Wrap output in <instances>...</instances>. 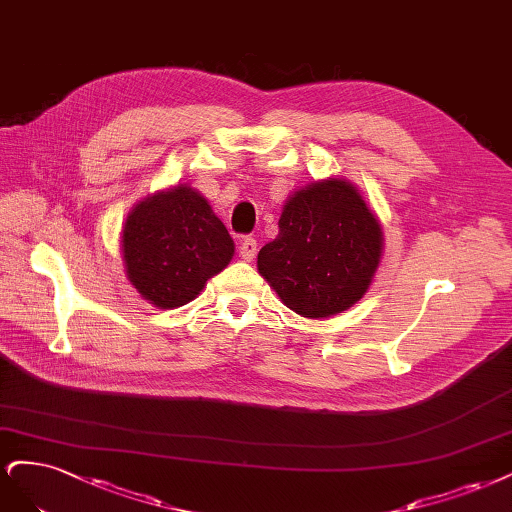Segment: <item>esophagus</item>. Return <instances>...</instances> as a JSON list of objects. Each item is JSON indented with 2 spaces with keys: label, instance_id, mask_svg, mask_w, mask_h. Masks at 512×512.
Returning a JSON list of instances; mask_svg holds the SVG:
<instances>
[{
  "label": "esophagus",
  "instance_id": "esophagus-1",
  "mask_svg": "<svg viewBox=\"0 0 512 512\" xmlns=\"http://www.w3.org/2000/svg\"><path fill=\"white\" fill-rule=\"evenodd\" d=\"M257 255V240L255 238H244L240 242V257L244 261H253Z\"/></svg>",
  "mask_w": 512,
  "mask_h": 512
}]
</instances>
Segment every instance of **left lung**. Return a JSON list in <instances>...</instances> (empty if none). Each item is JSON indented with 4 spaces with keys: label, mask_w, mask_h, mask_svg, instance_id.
I'll return each instance as SVG.
<instances>
[{
    "label": "left lung",
    "mask_w": 512,
    "mask_h": 512,
    "mask_svg": "<svg viewBox=\"0 0 512 512\" xmlns=\"http://www.w3.org/2000/svg\"><path fill=\"white\" fill-rule=\"evenodd\" d=\"M383 249L381 221L364 195L351 180L329 176L287 197L257 270L295 315L327 319L364 298Z\"/></svg>",
    "instance_id": "obj_1"
}]
</instances>
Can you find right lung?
<instances>
[{
    "instance_id": "right-lung-1",
    "label": "right lung",
    "mask_w": 512,
    "mask_h": 512,
    "mask_svg": "<svg viewBox=\"0 0 512 512\" xmlns=\"http://www.w3.org/2000/svg\"><path fill=\"white\" fill-rule=\"evenodd\" d=\"M236 244L206 197L191 185L148 193L121 229L127 280L161 310L195 300L232 261Z\"/></svg>"
}]
</instances>
